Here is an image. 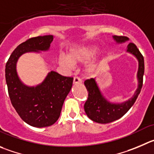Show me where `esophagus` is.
<instances>
[{"mask_svg": "<svg viewBox=\"0 0 154 154\" xmlns=\"http://www.w3.org/2000/svg\"><path fill=\"white\" fill-rule=\"evenodd\" d=\"M82 83V79L78 77V76H75L74 79H73V84L77 85V84H81Z\"/></svg>", "mask_w": 154, "mask_h": 154, "instance_id": "obj_1", "label": "esophagus"}]
</instances>
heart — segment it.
<instances>
[{
    "instance_id": "obj_1",
    "label": "heart",
    "mask_w": 154,
    "mask_h": 154,
    "mask_svg": "<svg viewBox=\"0 0 154 154\" xmlns=\"http://www.w3.org/2000/svg\"><path fill=\"white\" fill-rule=\"evenodd\" d=\"M98 48L94 45H85L73 48L69 52L68 57H60L59 58L60 63L66 68H72L73 65H78L87 63L91 60L97 54ZM98 62L93 60L86 66L85 72L88 75H93L97 72L98 69Z\"/></svg>"
}]
</instances>
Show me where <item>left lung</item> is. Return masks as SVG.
<instances>
[{"instance_id":"left-lung-1","label":"left lung","mask_w":154,"mask_h":154,"mask_svg":"<svg viewBox=\"0 0 154 154\" xmlns=\"http://www.w3.org/2000/svg\"><path fill=\"white\" fill-rule=\"evenodd\" d=\"M116 43H123L128 38L125 36H112ZM127 52L134 55L138 60V71L137 78L138 86L133 97L127 101L121 103H114L108 101L103 96L98 87L95 79L85 81V85L88 92V97L84 105L85 113L89 119L97 123L106 124L112 122L123 116L137 100L143 85V75L144 73V57L134 43H129L127 47Z\"/></svg>"}]
</instances>
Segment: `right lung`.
I'll return each mask as SVG.
<instances>
[{
	"label": "right lung",
	"instance_id": "obj_1",
	"mask_svg": "<svg viewBox=\"0 0 154 154\" xmlns=\"http://www.w3.org/2000/svg\"><path fill=\"white\" fill-rule=\"evenodd\" d=\"M53 40V35L28 39L13 51L6 63V82L11 103L25 122L38 128L50 126L57 121L73 78L51 71L40 85L29 87L19 78L17 63L25 53L48 51Z\"/></svg>",
	"mask_w": 154,
	"mask_h": 154
}]
</instances>
